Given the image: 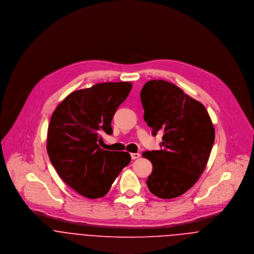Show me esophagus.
Masks as SVG:
<instances>
[{"label":"esophagus","instance_id":"obj_1","mask_svg":"<svg viewBox=\"0 0 254 254\" xmlns=\"http://www.w3.org/2000/svg\"><path fill=\"white\" fill-rule=\"evenodd\" d=\"M140 156H141V154H140L139 152H137V153L132 152V153H131V157H132V159H137V158H139Z\"/></svg>","mask_w":254,"mask_h":254}]
</instances>
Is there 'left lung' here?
<instances>
[{"label":"left lung","mask_w":254,"mask_h":254,"mask_svg":"<svg viewBox=\"0 0 254 254\" xmlns=\"http://www.w3.org/2000/svg\"><path fill=\"white\" fill-rule=\"evenodd\" d=\"M144 119L152 134L162 131L160 150L143 152L152 163L149 191L170 199L189 190L203 173L215 139L205 107L164 80H150L141 91Z\"/></svg>","instance_id":"1"}]
</instances>
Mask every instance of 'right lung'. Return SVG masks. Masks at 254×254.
Returning a JSON list of instances; mask_svg holds the SVG:
<instances>
[{"label":"right lung","mask_w":254,"mask_h":254,"mask_svg":"<svg viewBox=\"0 0 254 254\" xmlns=\"http://www.w3.org/2000/svg\"><path fill=\"white\" fill-rule=\"evenodd\" d=\"M132 89L131 82L99 83L69 94L55 109L48 128L47 151L60 177L79 194L105 196L129 152L100 147L102 134H112L111 120Z\"/></svg>","instance_id":"right-lung-1"}]
</instances>
